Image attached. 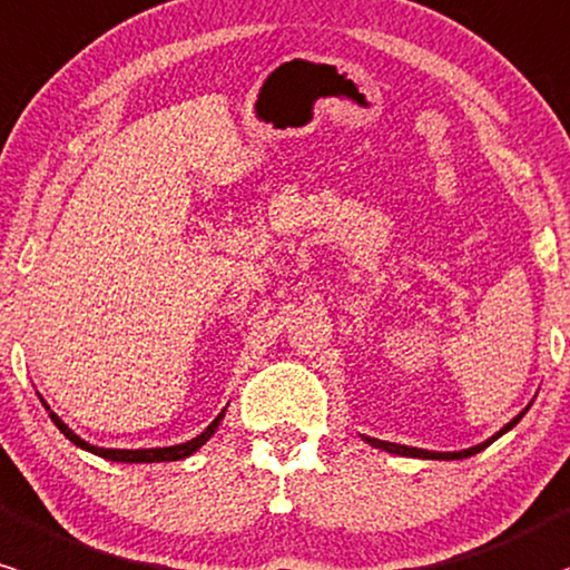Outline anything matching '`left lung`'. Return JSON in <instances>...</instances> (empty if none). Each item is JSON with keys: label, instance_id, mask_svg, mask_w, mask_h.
I'll list each match as a JSON object with an SVG mask.
<instances>
[{"label": "left lung", "instance_id": "1", "mask_svg": "<svg viewBox=\"0 0 570 570\" xmlns=\"http://www.w3.org/2000/svg\"><path fill=\"white\" fill-rule=\"evenodd\" d=\"M528 409H530V405H528ZM528 409H524V411H528ZM524 411H522V414H519V416L511 419V422L505 424L503 430H498L495 435H492V438H487L484 443H479V446H471V449H462V452H428V449L403 446V443L379 441V438H365V435H362V438H365V441L371 443V446H376V449H384V452H390V454H400V458H422V460H465V458H473V454H479L481 449H487V446H490V443H492V441H498V438L503 435V433H509V430L514 428V424L519 422V419L524 416Z\"/></svg>", "mask_w": 570, "mask_h": 570}]
</instances>
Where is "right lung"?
Segmentation results:
<instances>
[{
	"mask_svg": "<svg viewBox=\"0 0 570 570\" xmlns=\"http://www.w3.org/2000/svg\"><path fill=\"white\" fill-rule=\"evenodd\" d=\"M42 405H46V403H42ZM46 411H48V416L53 419L56 428H59L61 433L70 438L75 446L86 449V452L97 454V458L112 460V462H173V460H184V458H189V454L197 452L199 446H205V441H208V438L216 433L218 422H222V419H224V411H222V414H218L214 422H210L208 428L203 430V433H199L197 438H191V441L178 443V446H161V449H99V446H91V443H86L80 435H75L72 430L67 428V424L61 422V419L56 416L51 409H48V405H46Z\"/></svg>",
	"mask_w": 570,
	"mask_h": 570,
	"instance_id": "right-lung-1",
	"label": "right lung"
}]
</instances>
